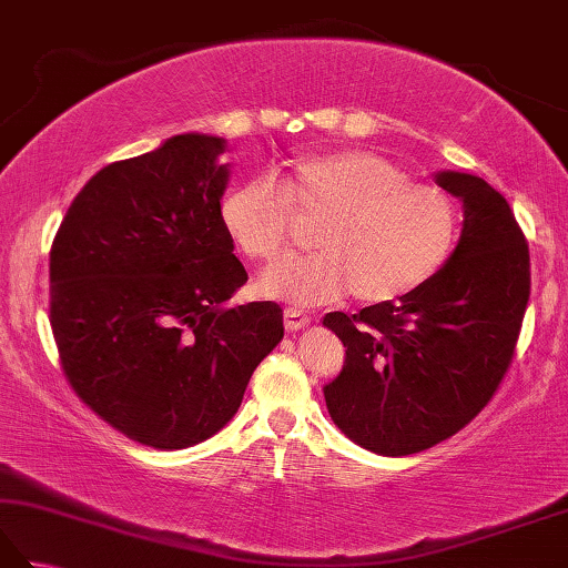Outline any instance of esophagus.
I'll return each mask as SVG.
<instances>
[{
    "label": "esophagus",
    "instance_id": "34e87169",
    "mask_svg": "<svg viewBox=\"0 0 568 568\" xmlns=\"http://www.w3.org/2000/svg\"><path fill=\"white\" fill-rule=\"evenodd\" d=\"M310 315L307 312H303V310H297V307H287L285 310V329L287 332H300V329H305L307 324H310Z\"/></svg>",
    "mask_w": 568,
    "mask_h": 568
}]
</instances>
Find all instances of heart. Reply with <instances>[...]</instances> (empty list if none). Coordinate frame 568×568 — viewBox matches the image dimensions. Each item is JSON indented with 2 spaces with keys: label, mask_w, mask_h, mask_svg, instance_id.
<instances>
[{
  "label": "heart",
  "mask_w": 568,
  "mask_h": 568,
  "mask_svg": "<svg viewBox=\"0 0 568 568\" xmlns=\"http://www.w3.org/2000/svg\"><path fill=\"white\" fill-rule=\"evenodd\" d=\"M277 190L251 178L226 192L222 226L244 256L273 263L291 248L296 214L320 222L305 258L261 277V293L315 305L354 293L388 305L425 287L454 256L462 212L449 192L409 180L405 168L371 151H332L287 163Z\"/></svg>",
  "instance_id": "1"
}]
</instances>
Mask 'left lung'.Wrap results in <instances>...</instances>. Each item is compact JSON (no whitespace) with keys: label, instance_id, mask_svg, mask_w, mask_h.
<instances>
[{"label":"left lung","instance_id":"obj_1","mask_svg":"<svg viewBox=\"0 0 568 568\" xmlns=\"http://www.w3.org/2000/svg\"><path fill=\"white\" fill-rule=\"evenodd\" d=\"M437 183L464 202L462 239L442 273L400 303L322 322L346 346L324 388L334 425L383 456L425 452L490 403L529 300V248L508 200L468 173H439Z\"/></svg>","mask_w":568,"mask_h":568}]
</instances>
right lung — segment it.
Returning a JSON list of instances; mask_svg holds the SVG:
<instances>
[{
	"label": "right lung",
	"mask_w": 568,
	"mask_h": 568,
	"mask_svg": "<svg viewBox=\"0 0 568 568\" xmlns=\"http://www.w3.org/2000/svg\"><path fill=\"white\" fill-rule=\"evenodd\" d=\"M222 153V139L180 134L104 165L51 246L48 320L65 381L153 449L220 432L283 339L281 305L232 303L248 275L220 216Z\"/></svg>",
	"instance_id": "obj_1"
}]
</instances>
